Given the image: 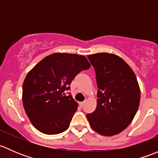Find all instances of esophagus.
I'll use <instances>...</instances> for the list:
<instances>
[{
  "label": "esophagus",
  "instance_id": "obj_1",
  "mask_svg": "<svg viewBox=\"0 0 158 158\" xmlns=\"http://www.w3.org/2000/svg\"><path fill=\"white\" fill-rule=\"evenodd\" d=\"M85 101H84V102H79V106H82H82H83L84 105H85Z\"/></svg>",
  "mask_w": 158,
  "mask_h": 158
}]
</instances>
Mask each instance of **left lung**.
<instances>
[{
	"mask_svg": "<svg viewBox=\"0 0 158 158\" xmlns=\"http://www.w3.org/2000/svg\"><path fill=\"white\" fill-rule=\"evenodd\" d=\"M87 57L95 69L98 89L96 109L86 115L89 125L104 136L118 135L130 125L139 107L136 76L117 55L101 52Z\"/></svg>",
	"mask_w": 158,
	"mask_h": 158,
	"instance_id": "obj_1",
	"label": "left lung"
}]
</instances>
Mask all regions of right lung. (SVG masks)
I'll return each mask as SVG.
<instances>
[{
	"mask_svg": "<svg viewBox=\"0 0 158 158\" xmlns=\"http://www.w3.org/2000/svg\"><path fill=\"white\" fill-rule=\"evenodd\" d=\"M91 65L86 57L56 52L47 56L27 75L23 84V108L32 125L46 135L69 128L78 103L66 95L75 76Z\"/></svg>",
	"mask_w": 158,
	"mask_h": 158,
	"instance_id": "1",
	"label": "right lung"
}]
</instances>
